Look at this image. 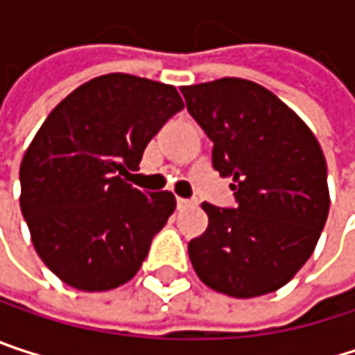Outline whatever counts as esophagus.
<instances>
[{
    "label": "esophagus",
    "mask_w": 355,
    "mask_h": 355,
    "mask_svg": "<svg viewBox=\"0 0 355 355\" xmlns=\"http://www.w3.org/2000/svg\"><path fill=\"white\" fill-rule=\"evenodd\" d=\"M177 205H178V209H184V207H193V205H195V201H191V199H182V197H178V199H177Z\"/></svg>",
    "instance_id": "34e87169"
}]
</instances>
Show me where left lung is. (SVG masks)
<instances>
[{"instance_id":"8db88e82","label":"left lung","mask_w":355,"mask_h":355,"mask_svg":"<svg viewBox=\"0 0 355 355\" xmlns=\"http://www.w3.org/2000/svg\"><path fill=\"white\" fill-rule=\"evenodd\" d=\"M180 92L239 203H201L209 224L189 243L193 269L232 298L275 292L309 261L329 216L320 144L292 108L250 80L222 78Z\"/></svg>"}]
</instances>
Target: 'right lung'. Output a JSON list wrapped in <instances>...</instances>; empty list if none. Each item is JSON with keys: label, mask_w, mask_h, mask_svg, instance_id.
I'll list each match as a JSON object with an SVG mask.
<instances>
[{"label": "right lung", "mask_w": 355, "mask_h": 355, "mask_svg": "<svg viewBox=\"0 0 355 355\" xmlns=\"http://www.w3.org/2000/svg\"><path fill=\"white\" fill-rule=\"evenodd\" d=\"M182 107L171 84L107 73L44 119L20 164V209L38 257L63 284L107 292L139 271L177 199L125 177Z\"/></svg>", "instance_id": "right-lung-1"}]
</instances>
